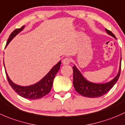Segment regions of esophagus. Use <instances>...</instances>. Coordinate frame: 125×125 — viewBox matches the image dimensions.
I'll return each instance as SVG.
<instances>
[{
  "label": "esophagus",
  "mask_w": 125,
  "mask_h": 125,
  "mask_svg": "<svg viewBox=\"0 0 125 125\" xmlns=\"http://www.w3.org/2000/svg\"><path fill=\"white\" fill-rule=\"evenodd\" d=\"M71 62V60L69 58H65L64 60H62V63L64 65H68Z\"/></svg>",
  "instance_id": "obj_1"
}]
</instances>
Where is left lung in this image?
<instances>
[{"label": "left lung", "instance_id": "8db88e82", "mask_svg": "<svg viewBox=\"0 0 125 125\" xmlns=\"http://www.w3.org/2000/svg\"><path fill=\"white\" fill-rule=\"evenodd\" d=\"M105 31L108 34L116 39L115 36L112 33V32L106 29H105ZM121 60L122 58H120V67L118 74L111 81L105 83H96L88 81L83 76L76 67L74 65L73 67V83L75 90L81 95L87 97L95 98L104 96L113 88L119 79L121 71Z\"/></svg>", "mask_w": 125, "mask_h": 125}]
</instances>
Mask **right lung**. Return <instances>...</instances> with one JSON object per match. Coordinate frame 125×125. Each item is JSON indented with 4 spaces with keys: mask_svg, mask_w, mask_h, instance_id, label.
Wrapping results in <instances>:
<instances>
[{
    "mask_svg": "<svg viewBox=\"0 0 125 125\" xmlns=\"http://www.w3.org/2000/svg\"><path fill=\"white\" fill-rule=\"evenodd\" d=\"M24 26H23L21 28H18V29H15L11 33L9 37L5 47L8 45L10 42L17 35L20 33L24 29ZM61 64V61H59L39 82L35 83V84L31 85L25 86V87L15 84L10 79L6 71H5V73H6V75L9 83L12 87V89L18 94L20 95L21 97H24V98L28 99L34 100L42 98L50 92L51 88H52V85H53V79L56 76V73L60 70ZM3 65H5L4 62H3Z\"/></svg>",
    "mask_w": 125,
    "mask_h": 125,
    "instance_id": "right-lung-1",
    "label": "right lung"
}]
</instances>
